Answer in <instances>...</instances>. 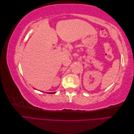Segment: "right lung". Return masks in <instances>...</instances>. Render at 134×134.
Listing matches in <instances>:
<instances>
[{
	"label": "right lung",
	"mask_w": 134,
	"mask_h": 134,
	"mask_svg": "<svg viewBox=\"0 0 134 134\" xmlns=\"http://www.w3.org/2000/svg\"><path fill=\"white\" fill-rule=\"evenodd\" d=\"M55 92H52V93H50V94H54Z\"/></svg>",
	"instance_id": "obj_1"
}]
</instances>
